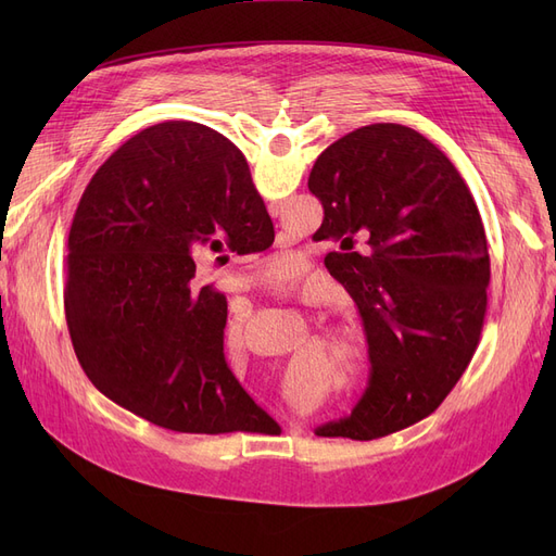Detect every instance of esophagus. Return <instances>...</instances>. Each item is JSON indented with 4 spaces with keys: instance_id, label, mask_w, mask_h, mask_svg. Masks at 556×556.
Returning a JSON list of instances; mask_svg holds the SVG:
<instances>
[{
    "instance_id": "esophagus-1",
    "label": "esophagus",
    "mask_w": 556,
    "mask_h": 556,
    "mask_svg": "<svg viewBox=\"0 0 556 556\" xmlns=\"http://www.w3.org/2000/svg\"><path fill=\"white\" fill-rule=\"evenodd\" d=\"M271 215H278V213H274V211H271Z\"/></svg>"
}]
</instances>
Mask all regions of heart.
Returning <instances> with one entry per match:
<instances>
[{"label":"heart","mask_w":556,"mask_h":556,"mask_svg":"<svg viewBox=\"0 0 556 556\" xmlns=\"http://www.w3.org/2000/svg\"><path fill=\"white\" fill-rule=\"evenodd\" d=\"M285 260L276 268H285ZM225 341L239 345L243 341V317L233 315L225 325ZM317 368L343 384H366L374 374V355L359 319H339L327 327L325 341L317 348Z\"/></svg>","instance_id":"heart-1"}]
</instances>
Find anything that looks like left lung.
<instances>
[{
    "instance_id": "1",
    "label": "left lung",
    "mask_w": 556,
    "mask_h": 556,
    "mask_svg": "<svg viewBox=\"0 0 556 556\" xmlns=\"http://www.w3.org/2000/svg\"><path fill=\"white\" fill-rule=\"evenodd\" d=\"M319 239L341 243L327 268L355 299L374 374L325 439L374 441L431 415L476 355L490 255L468 185L441 148L394 123L333 141L313 164Z\"/></svg>"
}]
</instances>
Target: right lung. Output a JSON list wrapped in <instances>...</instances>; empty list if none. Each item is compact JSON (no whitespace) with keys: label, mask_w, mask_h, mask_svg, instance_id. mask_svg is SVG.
Instances as JSON below:
<instances>
[{"label":"right lung","mask_w":556,"mask_h":556,"mask_svg":"<svg viewBox=\"0 0 556 556\" xmlns=\"http://www.w3.org/2000/svg\"><path fill=\"white\" fill-rule=\"evenodd\" d=\"M271 243L248 162L223 134L172 121L123 143L83 192L66 245V327L90 382L162 429H276L227 366L225 294L194 282L201 252Z\"/></svg>","instance_id":"add662e5"}]
</instances>
